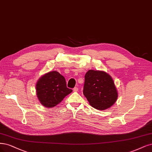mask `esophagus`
<instances>
[{"mask_svg": "<svg viewBox=\"0 0 152 152\" xmlns=\"http://www.w3.org/2000/svg\"><path fill=\"white\" fill-rule=\"evenodd\" d=\"M73 90H74V92H78V87H74V89H73Z\"/></svg>", "mask_w": 152, "mask_h": 152, "instance_id": "obj_1", "label": "esophagus"}]
</instances>
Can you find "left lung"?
Here are the masks:
<instances>
[{"mask_svg":"<svg viewBox=\"0 0 152 152\" xmlns=\"http://www.w3.org/2000/svg\"><path fill=\"white\" fill-rule=\"evenodd\" d=\"M83 93L90 105L99 110L112 106L118 96L112 77L105 72L93 70L86 74Z\"/></svg>","mask_w":152,"mask_h":152,"instance_id":"8db88e82","label":"left lung"}]
</instances>
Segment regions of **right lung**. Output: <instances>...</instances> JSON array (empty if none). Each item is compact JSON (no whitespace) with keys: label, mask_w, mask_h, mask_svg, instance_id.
Segmentation results:
<instances>
[{"label":"right lung","mask_w":152,"mask_h":152,"mask_svg":"<svg viewBox=\"0 0 152 152\" xmlns=\"http://www.w3.org/2000/svg\"><path fill=\"white\" fill-rule=\"evenodd\" d=\"M36 94L40 103L46 107H53L72 92L66 87L64 77L56 71L41 77L36 83Z\"/></svg>","instance_id":"obj_1"}]
</instances>
